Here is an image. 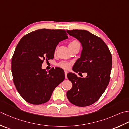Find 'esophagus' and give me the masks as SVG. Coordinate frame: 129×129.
<instances>
[{
	"label": "esophagus",
	"instance_id": "1",
	"mask_svg": "<svg viewBox=\"0 0 129 129\" xmlns=\"http://www.w3.org/2000/svg\"><path fill=\"white\" fill-rule=\"evenodd\" d=\"M67 73H68V72L67 71H64V73H65V78H66V79H67Z\"/></svg>",
	"mask_w": 129,
	"mask_h": 129
}]
</instances>
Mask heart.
Instances as JSON below:
<instances>
[{"mask_svg": "<svg viewBox=\"0 0 129 129\" xmlns=\"http://www.w3.org/2000/svg\"><path fill=\"white\" fill-rule=\"evenodd\" d=\"M77 46H81V43L79 41L77 40V39H74V40H72V41L70 42L69 44H68V46H69L70 48H71V47ZM57 49V47H56V49H55V50H54V53H56ZM71 64H72L71 62H70L61 61L59 63H58L57 65H58V66L63 68V69L67 70L70 67Z\"/></svg>", "mask_w": 129, "mask_h": 129, "instance_id": "heart-1", "label": "heart"}]
</instances>
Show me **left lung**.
Here are the masks:
<instances>
[{
	"instance_id": "obj_1",
	"label": "left lung",
	"mask_w": 129,
	"mask_h": 129,
	"mask_svg": "<svg viewBox=\"0 0 129 129\" xmlns=\"http://www.w3.org/2000/svg\"><path fill=\"white\" fill-rule=\"evenodd\" d=\"M70 36L80 41L83 49L73 71L87 73L86 77H78L68 73L67 78L72 83L67 92V99L77 106L83 107L96 102L108 86L112 68V56L102 39L86 30H67Z\"/></svg>"
}]
</instances>
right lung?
I'll return each mask as SVG.
<instances>
[{"label": "right lung", "instance_id": "obj_1", "mask_svg": "<svg viewBox=\"0 0 129 129\" xmlns=\"http://www.w3.org/2000/svg\"><path fill=\"white\" fill-rule=\"evenodd\" d=\"M62 29H41L23 36L15 48L12 59L13 82L25 101L33 105L44 104L53 90L64 80L62 68L42 69L44 60L53 59L60 41L68 38Z\"/></svg>", "mask_w": 129, "mask_h": 129}]
</instances>
